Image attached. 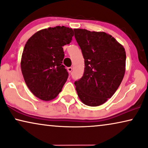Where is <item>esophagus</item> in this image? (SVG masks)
<instances>
[{"mask_svg": "<svg viewBox=\"0 0 148 148\" xmlns=\"http://www.w3.org/2000/svg\"><path fill=\"white\" fill-rule=\"evenodd\" d=\"M67 71H68V72L69 73H71L72 71H73V68L71 67V66H70V67H68L67 68Z\"/></svg>", "mask_w": 148, "mask_h": 148, "instance_id": "esophagus-1", "label": "esophagus"}]
</instances>
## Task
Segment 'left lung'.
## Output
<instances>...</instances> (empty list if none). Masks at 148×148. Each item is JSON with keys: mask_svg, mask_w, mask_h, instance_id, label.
I'll return each mask as SVG.
<instances>
[{"mask_svg": "<svg viewBox=\"0 0 148 148\" xmlns=\"http://www.w3.org/2000/svg\"><path fill=\"white\" fill-rule=\"evenodd\" d=\"M73 30L85 62L84 75L74 83L77 95L87 106H100L112 96L122 82L125 48L105 32Z\"/></svg>", "mask_w": 148, "mask_h": 148, "instance_id": "obj_1", "label": "left lung"}]
</instances>
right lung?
Instances as JSON below:
<instances>
[{"label": "right lung", "instance_id": "right-lung-1", "mask_svg": "<svg viewBox=\"0 0 148 148\" xmlns=\"http://www.w3.org/2000/svg\"><path fill=\"white\" fill-rule=\"evenodd\" d=\"M73 36L71 28L56 26L36 32L26 42L21 71L28 88L37 98L51 100L61 92L69 76L62 64V46L69 44Z\"/></svg>", "mask_w": 148, "mask_h": 148}]
</instances>
